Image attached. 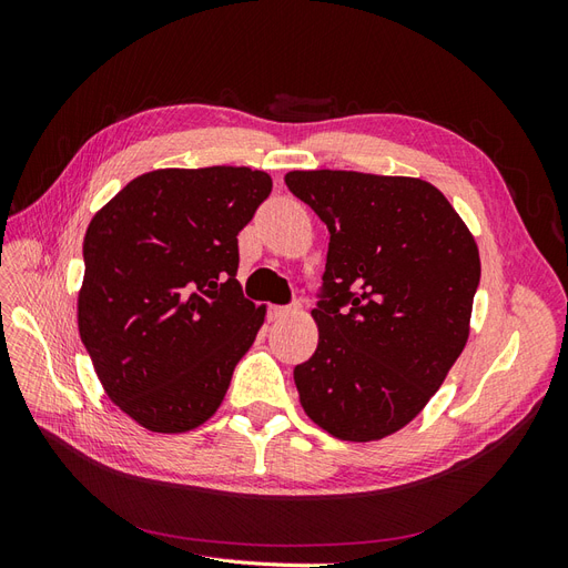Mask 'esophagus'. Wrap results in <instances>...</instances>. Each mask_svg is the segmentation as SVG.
<instances>
[{
	"instance_id": "34e87169",
	"label": "esophagus",
	"mask_w": 568,
	"mask_h": 568,
	"mask_svg": "<svg viewBox=\"0 0 568 568\" xmlns=\"http://www.w3.org/2000/svg\"><path fill=\"white\" fill-rule=\"evenodd\" d=\"M298 311V303L294 305H272L270 307V320H284L288 315H294Z\"/></svg>"
}]
</instances>
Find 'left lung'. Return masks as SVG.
I'll list each match as a JSON object with an SVG mask.
<instances>
[{"mask_svg": "<svg viewBox=\"0 0 568 568\" xmlns=\"http://www.w3.org/2000/svg\"><path fill=\"white\" fill-rule=\"evenodd\" d=\"M284 182L329 230L317 351L294 369L301 405L341 440H379L419 415L464 351L476 242L417 178L294 170Z\"/></svg>", "mask_w": 568, "mask_h": 568, "instance_id": "8db88e82", "label": "left lung"}]
</instances>
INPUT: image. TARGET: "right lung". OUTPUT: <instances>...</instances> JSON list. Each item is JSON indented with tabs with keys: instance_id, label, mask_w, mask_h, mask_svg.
Masks as SVG:
<instances>
[{
	"instance_id": "1",
	"label": "right lung",
	"mask_w": 568,
	"mask_h": 568,
	"mask_svg": "<svg viewBox=\"0 0 568 568\" xmlns=\"http://www.w3.org/2000/svg\"><path fill=\"white\" fill-rule=\"evenodd\" d=\"M270 192L263 170L165 168L92 217L80 338L109 398L149 432L211 419L255 341L265 307L234 280L236 236Z\"/></svg>"
}]
</instances>
